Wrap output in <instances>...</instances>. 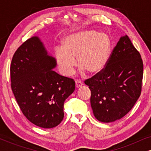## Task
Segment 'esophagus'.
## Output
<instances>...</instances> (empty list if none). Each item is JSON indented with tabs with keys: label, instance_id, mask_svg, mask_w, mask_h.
<instances>
[{
	"label": "esophagus",
	"instance_id": "1",
	"mask_svg": "<svg viewBox=\"0 0 151 151\" xmlns=\"http://www.w3.org/2000/svg\"><path fill=\"white\" fill-rule=\"evenodd\" d=\"M75 82H76V88H79L81 86L83 85V82H81V80H76Z\"/></svg>",
	"mask_w": 151,
	"mask_h": 151
}]
</instances>
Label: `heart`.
Instances as JSON below:
<instances>
[{
  "mask_svg": "<svg viewBox=\"0 0 151 151\" xmlns=\"http://www.w3.org/2000/svg\"><path fill=\"white\" fill-rule=\"evenodd\" d=\"M110 51L111 41L108 35L86 29L68 36L63 41V49L56 51L55 57L65 75L72 73L76 57L78 65L82 71L96 73L105 67Z\"/></svg>",
  "mask_w": 151,
  "mask_h": 151,
  "instance_id": "b5f03b06",
  "label": "heart"
}]
</instances>
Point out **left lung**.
Returning <instances> with one entry per match:
<instances>
[{
	"label": "left lung",
	"instance_id": "left-lung-1",
	"mask_svg": "<svg viewBox=\"0 0 151 151\" xmlns=\"http://www.w3.org/2000/svg\"><path fill=\"white\" fill-rule=\"evenodd\" d=\"M143 68L141 55L129 36L121 37L104 69L84 81L98 120L113 122L131 110L141 94Z\"/></svg>",
	"mask_w": 151,
	"mask_h": 151
}]
</instances>
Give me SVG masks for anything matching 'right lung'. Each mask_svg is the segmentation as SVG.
<instances>
[{
    "instance_id": "1",
    "label": "right lung",
    "mask_w": 151,
    "mask_h": 151,
    "mask_svg": "<svg viewBox=\"0 0 151 151\" xmlns=\"http://www.w3.org/2000/svg\"><path fill=\"white\" fill-rule=\"evenodd\" d=\"M54 58L34 36L16 51L10 67L11 86L28 120L39 127H55L64 117V102L75 90L73 79L59 75Z\"/></svg>"
}]
</instances>
